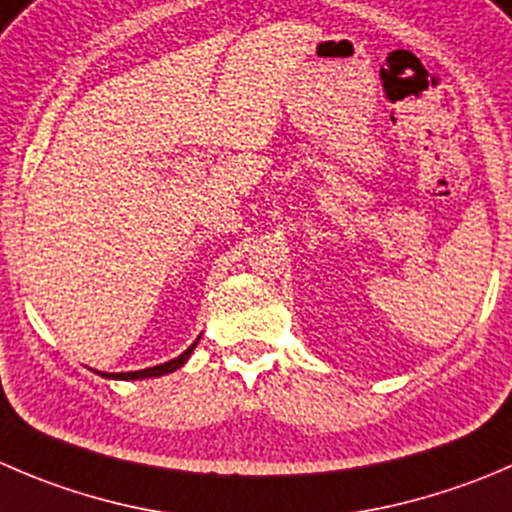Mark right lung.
<instances>
[{
	"label": "right lung",
	"mask_w": 512,
	"mask_h": 512,
	"mask_svg": "<svg viewBox=\"0 0 512 512\" xmlns=\"http://www.w3.org/2000/svg\"><path fill=\"white\" fill-rule=\"evenodd\" d=\"M200 340V337H197ZM197 347V342H192L190 347H187L185 352H182L180 357H175V360L170 362H162V365H155V367H147V370H137V372H99L102 377H114V380H142V377H160V375H167V372H175L177 367H182L187 362V357L192 355V350Z\"/></svg>",
	"instance_id": "obj_1"
}]
</instances>
